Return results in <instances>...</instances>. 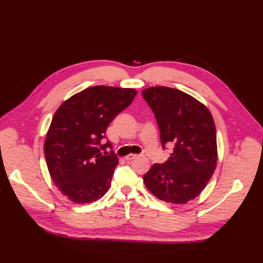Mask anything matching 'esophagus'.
<instances>
[{
	"instance_id": "34e87169",
	"label": "esophagus",
	"mask_w": 263,
	"mask_h": 263,
	"mask_svg": "<svg viewBox=\"0 0 263 263\" xmlns=\"http://www.w3.org/2000/svg\"><path fill=\"white\" fill-rule=\"evenodd\" d=\"M136 157H137L136 155L130 154V155H128V156H126V157H125V159H126V160H133V159H135Z\"/></svg>"
}]
</instances>
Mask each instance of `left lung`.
<instances>
[{
	"mask_svg": "<svg viewBox=\"0 0 263 263\" xmlns=\"http://www.w3.org/2000/svg\"><path fill=\"white\" fill-rule=\"evenodd\" d=\"M141 94L155 114L163 149L174 145L168 160L151 166L144 183L159 200L184 204L202 192L216 169L213 116L203 103L172 87L153 86Z\"/></svg>",
	"mask_w": 263,
	"mask_h": 263,
	"instance_id": "1",
	"label": "left lung"
}]
</instances>
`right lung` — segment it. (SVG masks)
I'll return each mask as SVG.
<instances>
[{"label": "right lung", "mask_w": 263, "mask_h": 263, "mask_svg": "<svg viewBox=\"0 0 263 263\" xmlns=\"http://www.w3.org/2000/svg\"><path fill=\"white\" fill-rule=\"evenodd\" d=\"M137 91L97 85L66 100L55 110L44 145L48 171L54 184L78 204L98 201L110 187L118 158L107 140V126L128 107Z\"/></svg>", "instance_id": "right-lung-1"}]
</instances>
